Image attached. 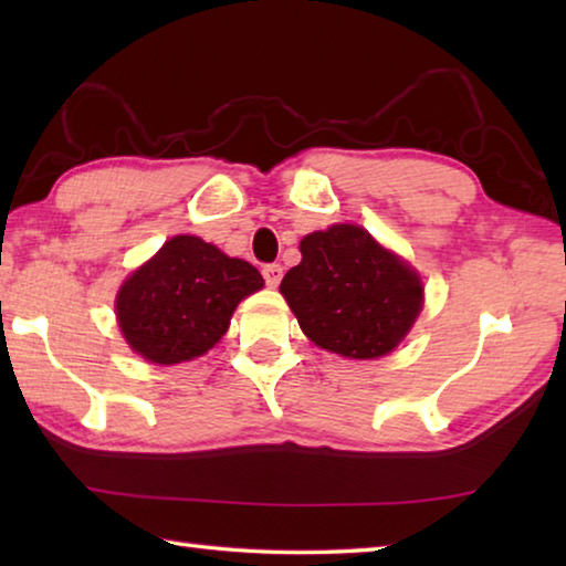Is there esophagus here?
<instances>
[{
    "mask_svg": "<svg viewBox=\"0 0 566 566\" xmlns=\"http://www.w3.org/2000/svg\"><path fill=\"white\" fill-rule=\"evenodd\" d=\"M262 274H264L266 286H272V290H274V286H280V282H282L284 270H282V264H266Z\"/></svg>",
    "mask_w": 566,
    "mask_h": 566,
    "instance_id": "1",
    "label": "esophagus"
}]
</instances>
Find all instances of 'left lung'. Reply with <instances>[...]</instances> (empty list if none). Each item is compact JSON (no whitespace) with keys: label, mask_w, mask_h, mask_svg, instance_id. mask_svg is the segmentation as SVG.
<instances>
[{"label":"left lung","mask_w":566,"mask_h":566,"mask_svg":"<svg viewBox=\"0 0 566 566\" xmlns=\"http://www.w3.org/2000/svg\"><path fill=\"white\" fill-rule=\"evenodd\" d=\"M300 252L280 292L306 337L349 359L395 352L424 302L419 274L357 224L306 234Z\"/></svg>","instance_id":"left-lung-1"}]
</instances>
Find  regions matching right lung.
<instances>
[{"label": "right lung", "instance_id": "1", "mask_svg": "<svg viewBox=\"0 0 566 566\" xmlns=\"http://www.w3.org/2000/svg\"><path fill=\"white\" fill-rule=\"evenodd\" d=\"M262 286L256 266L177 234L119 286L117 322L147 361H189L224 337L237 304Z\"/></svg>", "mask_w": 566, "mask_h": 566}]
</instances>
